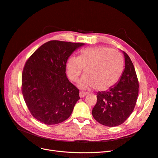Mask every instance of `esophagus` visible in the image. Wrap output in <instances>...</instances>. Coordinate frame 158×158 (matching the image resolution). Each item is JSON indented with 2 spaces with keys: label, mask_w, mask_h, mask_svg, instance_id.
Instances as JSON below:
<instances>
[{
  "label": "esophagus",
  "mask_w": 158,
  "mask_h": 158,
  "mask_svg": "<svg viewBox=\"0 0 158 158\" xmlns=\"http://www.w3.org/2000/svg\"><path fill=\"white\" fill-rule=\"evenodd\" d=\"M86 94H87V93L86 92H80V94H79V95H80V97L82 98H84V97H85V95H86Z\"/></svg>",
  "instance_id": "34e87169"
}]
</instances>
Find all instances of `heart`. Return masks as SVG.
<instances>
[{"label":"heart","mask_w":158,"mask_h":158,"mask_svg":"<svg viewBox=\"0 0 158 158\" xmlns=\"http://www.w3.org/2000/svg\"><path fill=\"white\" fill-rule=\"evenodd\" d=\"M69 78L76 82L84 69L78 85L82 89L95 88L106 91L113 87L123 74L124 63L117 51L106 47H88L81 51L79 56H71L66 64Z\"/></svg>","instance_id":"heart-1"}]
</instances>
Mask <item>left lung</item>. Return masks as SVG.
I'll return each instance as SVG.
<instances>
[{"label": "left lung", "mask_w": 158, "mask_h": 158, "mask_svg": "<svg viewBox=\"0 0 158 158\" xmlns=\"http://www.w3.org/2000/svg\"><path fill=\"white\" fill-rule=\"evenodd\" d=\"M125 56V69L113 87L97 94V103L92 115L98 123L107 127L118 126L132 113L138 95V81L130 57Z\"/></svg>", "instance_id": "left-lung-1"}]
</instances>
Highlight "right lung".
Segmentation results:
<instances>
[{
	"label": "right lung",
	"mask_w": 158,
	"mask_h": 158,
	"mask_svg": "<svg viewBox=\"0 0 158 158\" xmlns=\"http://www.w3.org/2000/svg\"><path fill=\"white\" fill-rule=\"evenodd\" d=\"M84 44L50 41L26 61L22 92L32 116L45 125L66 120L80 99L79 90L70 82L66 64L73 52Z\"/></svg>",
	"instance_id": "right-lung-1"
}]
</instances>
